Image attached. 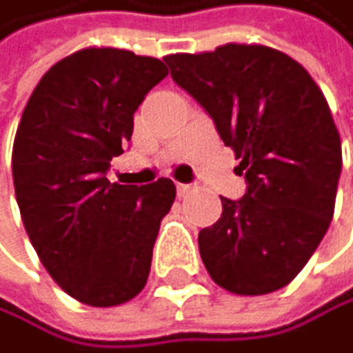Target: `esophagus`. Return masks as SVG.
I'll list each match as a JSON object with an SVG mask.
<instances>
[{
	"label": "esophagus",
	"mask_w": 353,
	"mask_h": 353,
	"mask_svg": "<svg viewBox=\"0 0 353 353\" xmlns=\"http://www.w3.org/2000/svg\"><path fill=\"white\" fill-rule=\"evenodd\" d=\"M175 189H178V195H180V197H186V195H189V193L193 191V186H191V184H178Z\"/></svg>",
	"instance_id": "34e87169"
}]
</instances>
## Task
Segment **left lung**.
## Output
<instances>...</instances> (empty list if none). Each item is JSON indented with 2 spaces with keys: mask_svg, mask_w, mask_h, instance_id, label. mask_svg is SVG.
<instances>
[{
  "mask_svg": "<svg viewBox=\"0 0 353 353\" xmlns=\"http://www.w3.org/2000/svg\"><path fill=\"white\" fill-rule=\"evenodd\" d=\"M164 61L248 182L241 200L221 197V217L200 230L208 274L239 296L285 288L319 248L336 202L343 153L325 96L292 57L259 43Z\"/></svg>",
  "mask_w": 353,
  "mask_h": 353,
  "instance_id": "1",
  "label": "left lung"
}]
</instances>
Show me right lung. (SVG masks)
I'll return each mask as SVG.
<instances>
[{
	"label": "right lung",
	"instance_id": "obj_1",
	"mask_svg": "<svg viewBox=\"0 0 353 353\" xmlns=\"http://www.w3.org/2000/svg\"><path fill=\"white\" fill-rule=\"evenodd\" d=\"M167 74L132 50L83 48L43 74L17 127L12 182L26 232L48 274L85 305H123L149 279L175 184H118L105 173Z\"/></svg>",
	"mask_w": 353,
	"mask_h": 353
}]
</instances>
